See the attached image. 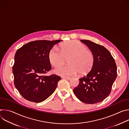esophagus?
<instances>
[{"label":"esophagus","instance_id":"obj_1","mask_svg":"<svg viewBox=\"0 0 129 129\" xmlns=\"http://www.w3.org/2000/svg\"><path fill=\"white\" fill-rule=\"evenodd\" d=\"M63 79H66L67 80H69L71 79V78L70 77H63Z\"/></svg>","mask_w":129,"mask_h":129}]
</instances>
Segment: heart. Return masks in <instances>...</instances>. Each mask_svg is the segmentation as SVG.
<instances>
[{
    "instance_id": "b5f03b06",
    "label": "heart",
    "mask_w": 129,
    "mask_h": 129,
    "mask_svg": "<svg viewBox=\"0 0 129 129\" xmlns=\"http://www.w3.org/2000/svg\"><path fill=\"white\" fill-rule=\"evenodd\" d=\"M60 50L56 46L49 51L48 59L52 65H62L68 58V65L60 66L54 69L55 73L60 76L74 75L79 72L80 75L88 73L92 68L94 56L87 47L76 40L69 41L62 43Z\"/></svg>"
}]
</instances>
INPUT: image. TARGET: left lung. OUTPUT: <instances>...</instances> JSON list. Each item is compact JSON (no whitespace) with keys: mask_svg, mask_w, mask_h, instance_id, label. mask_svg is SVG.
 I'll return each mask as SVG.
<instances>
[{"mask_svg":"<svg viewBox=\"0 0 129 129\" xmlns=\"http://www.w3.org/2000/svg\"><path fill=\"white\" fill-rule=\"evenodd\" d=\"M92 52L94 63L90 71L79 79L73 92L81 102L94 104L104 101L111 92L117 76V67L112 55L105 47L90 40H81Z\"/></svg>","mask_w":129,"mask_h":129,"instance_id":"8db88e82","label":"left lung"}]
</instances>
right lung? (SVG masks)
Wrapping results in <instances>:
<instances>
[{"label":"right lung","mask_w":129,"mask_h":129,"mask_svg":"<svg viewBox=\"0 0 129 129\" xmlns=\"http://www.w3.org/2000/svg\"><path fill=\"white\" fill-rule=\"evenodd\" d=\"M62 41H31L17 50L13 67L14 85L26 100L42 102L56 90L60 77L44 75L51 68L48 57L49 50Z\"/></svg>","instance_id":"right-lung-1"}]
</instances>
